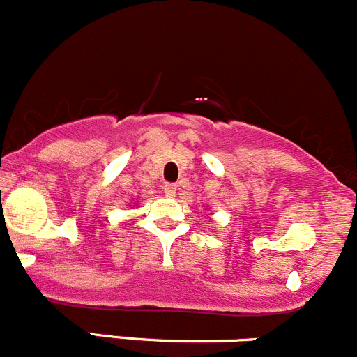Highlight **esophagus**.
<instances>
[{
  "label": "esophagus",
  "mask_w": 357,
  "mask_h": 357,
  "mask_svg": "<svg viewBox=\"0 0 357 357\" xmlns=\"http://www.w3.org/2000/svg\"><path fill=\"white\" fill-rule=\"evenodd\" d=\"M177 189L178 187L175 185V183H167V185H165V194H167L168 197H174L175 192H177Z\"/></svg>",
  "instance_id": "esophagus-1"
}]
</instances>
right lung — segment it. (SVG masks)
Listing matches in <instances>:
<instances>
[{"instance_id": "1", "label": "right lung", "mask_w": 357, "mask_h": 357, "mask_svg": "<svg viewBox=\"0 0 357 357\" xmlns=\"http://www.w3.org/2000/svg\"><path fill=\"white\" fill-rule=\"evenodd\" d=\"M133 204H137V203H133Z\"/></svg>"}]
</instances>
